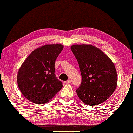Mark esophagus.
I'll return each instance as SVG.
<instances>
[{"label": "esophagus", "mask_w": 133, "mask_h": 133, "mask_svg": "<svg viewBox=\"0 0 133 133\" xmlns=\"http://www.w3.org/2000/svg\"><path fill=\"white\" fill-rule=\"evenodd\" d=\"M71 83L70 80H68V81H65V83H66V84H69V83Z\"/></svg>", "instance_id": "esophagus-1"}]
</instances>
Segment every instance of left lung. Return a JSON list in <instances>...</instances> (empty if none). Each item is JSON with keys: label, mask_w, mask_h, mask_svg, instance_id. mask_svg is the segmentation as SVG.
<instances>
[{"label": "left lung", "mask_w": 133, "mask_h": 133, "mask_svg": "<svg viewBox=\"0 0 133 133\" xmlns=\"http://www.w3.org/2000/svg\"><path fill=\"white\" fill-rule=\"evenodd\" d=\"M79 65L82 77L76 90L86 105H97L107 101L115 91L117 75L112 61L102 51L91 45H74L71 47Z\"/></svg>", "instance_id": "1"}]
</instances>
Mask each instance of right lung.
I'll use <instances>...</instances> for the list:
<instances>
[{"label": "right lung", "mask_w": 133, "mask_h": 133, "mask_svg": "<svg viewBox=\"0 0 133 133\" xmlns=\"http://www.w3.org/2000/svg\"><path fill=\"white\" fill-rule=\"evenodd\" d=\"M63 48L61 44L43 45L32 51L22 64L17 85L28 101L45 103L62 88V82L56 77L54 63Z\"/></svg>", "instance_id": "1"}]
</instances>
